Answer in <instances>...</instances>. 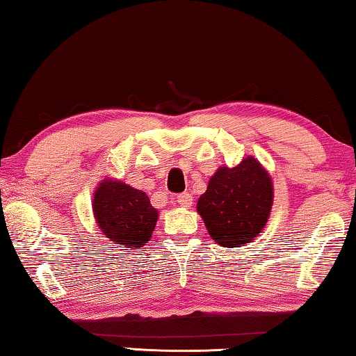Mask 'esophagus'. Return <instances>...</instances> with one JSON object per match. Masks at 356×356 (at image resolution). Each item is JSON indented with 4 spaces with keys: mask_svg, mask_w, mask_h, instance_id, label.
Listing matches in <instances>:
<instances>
[{
    "mask_svg": "<svg viewBox=\"0 0 356 356\" xmlns=\"http://www.w3.org/2000/svg\"><path fill=\"white\" fill-rule=\"evenodd\" d=\"M177 202L181 207H189L193 204V196L189 193H181L177 196Z\"/></svg>",
    "mask_w": 356,
    "mask_h": 356,
    "instance_id": "obj_1",
    "label": "esophagus"
}]
</instances>
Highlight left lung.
Returning <instances> with one entry per match:
<instances>
[{
  "label": "left lung",
  "instance_id": "1",
  "mask_svg": "<svg viewBox=\"0 0 356 356\" xmlns=\"http://www.w3.org/2000/svg\"><path fill=\"white\" fill-rule=\"evenodd\" d=\"M272 207V181L256 159L222 167L199 197L197 212L218 245L240 248L264 228Z\"/></svg>",
  "mask_w": 356,
  "mask_h": 356
}]
</instances>
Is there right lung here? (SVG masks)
<instances>
[{
	"instance_id": "right-lung-1",
	"label": "right lung",
	"mask_w": 356,
	"mask_h": 356,
	"mask_svg": "<svg viewBox=\"0 0 356 356\" xmlns=\"http://www.w3.org/2000/svg\"><path fill=\"white\" fill-rule=\"evenodd\" d=\"M94 213L104 235L123 248H143L159 217L147 194L113 179L97 188Z\"/></svg>"
}]
</instances>
